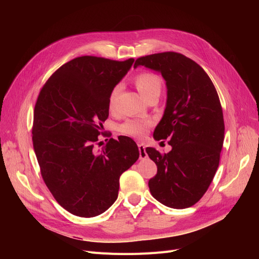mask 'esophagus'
I'll use <instances>...</instances> for the list:
<instances>
[{
    "instance_id": "obj_1",
    "label": "esophagus",
    "mask_w": 259,
    "mask_h": 259,
    "mask_svg": "<svg viewBox=\"0 0 259 259\" xmlns=\"http://www.w3.org/2000/svg\"><path fill=\"white\" fill-rule=\"evenodd\" d=\"M138 150H139V158L140 159L148 158V154L146 152V147L144 146V144H139L138 145Z\"/></svg>"
}]
</instances>
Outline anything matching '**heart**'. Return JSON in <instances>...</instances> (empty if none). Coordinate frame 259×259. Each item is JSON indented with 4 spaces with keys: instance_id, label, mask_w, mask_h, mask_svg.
<instances>
[{
    "instance_id": "obj_1",
    "label": "heart",
    "mask_w": 259,
    "mask_h": 259,
    "mask_svg": "<svg viewBox=\"0 0 259 259\" xmlns=\"http://www.w3.org/2000/svg\"><path fill=\"white\" fill-rule=\"evenodd\" d=\"M135 84L137 90L140 93V95L145 99L149 95H151V94L155 92H160L161 90L160 77L149 71H143L138 73L135 77ZM117 91H119V86H115L110 94V97H109V108L110 109H112L114 106V100L116 97ZM149 125H150V122L147 121L127 120L121 125H119V132L124 135L142 138L145 136Z\"/></svg>"
}]
</instances>
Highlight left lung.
Listing matches in <instances>:
<instances>
[{"label":"left lung","instance_id":"1","mask_svg":"<svg viewBox=\"0 0 259 259\" xmlns=\"http://www.w3.org/2000/svg\"><path fill=\"white\" fill-rule=\"evenodd\" d=\"M138 66L159 71L167 88L166 107L153 137L170 139L171 150L146 149L158 166L149 189L165 206L190 207L206 192L219 165L225 135L221 100L207 73L183 54L148 55L136 59L134 68Z\"/></svg>","mask_w":259,"mask_h":259}]
</instances>
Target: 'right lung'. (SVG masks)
Here are the masks:
<instances>
[{
	"label": "right lung",
	"mask_w": 259,
	"mask_h": 259,
	"mask_svg": "<svg viewBox=\"0 0 259 259\" xmlns=\"http://www.w3.org/2000/svg\"><path fill=\"white\" fill-rule=\"evenodd\" d=\"M133 62L76 57L57 69L38 94L32 142L41 175L55 200L75 216L95 217L110 207L120 176L139 158L136 143L126 136L96 149L109 97Z\"/></svg>",
	"instance_id": "1"
}]
</instances>
